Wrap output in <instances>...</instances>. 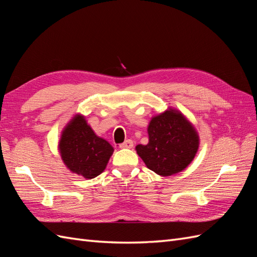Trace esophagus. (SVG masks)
<instances>
[{
	"mask_svg": "<svg viewBox=\"0 0 257 257\" xmlns=\"http://www.w3.org/2000/svg\"><path fill=\"white\" fill-rule=\"evenodd\" d=\"M120 148H122V149H130V148H133V142H132L131 139H127V141L120 144Z\"/></svg>",
	"mask_w": 257,
	"mask_h": 257,
	"instance_id": "1",
	"label": "esophagus"
}]
</instances>
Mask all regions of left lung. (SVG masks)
<instances>
[{"label":"left lung","instance_id":"1","mask_svg":"<svg viewBox=\"0 0 257 257\" xmlns=\"http://www.w3.org/2000/svg\"><path fill=\"white\" fill-rule=\"evenodd\" d=\"M148 135L149 143L136 146L137 154L148 168L163 177L182 172L198 150L196 130L180 111L172 108L153 116Z\"/></svg>","mask_w":257,"mask_h":257}]
</instances>
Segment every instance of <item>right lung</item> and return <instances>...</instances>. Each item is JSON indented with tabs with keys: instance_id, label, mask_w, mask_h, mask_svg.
I'll list each match as a JSON object with an SVG mask.
<instances>
[{
	"instance_id": "obj_1",
	"label": "right lung",
	"mask_w": 257,
	"mask_h": 257,
	"mask_svg": "<svg viewBox=\"0 0 257 257\" xmlns=\"http://www.w3.org/2000/svg\"><path fill=\"white\" fill-rule=\"evenodd\" d=\"M59 150L72 173L92 179L104 172L113 148L95 135L83 115L77 114L62 132Z\"/></svg>"
}]
</instances>
